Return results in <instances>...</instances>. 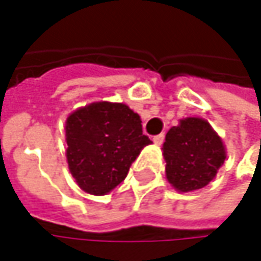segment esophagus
I'll return each instance as SVG.
<instances>
[{"mask_svg": "<svg viewBox=\"0 0 261 261\" xmlns=\"http://www.w3.org/2000/svg\"><path fill=\"white\" fill-rule=\"evenodd\" d=\"M152 142H154L155 145H162V143L165 142V134H159V136H154Z\"/></svg>", "mask_w": 261, "mask_h": 261, "instance_id": "obj_1", "label": "esophagus"}]
</instances>
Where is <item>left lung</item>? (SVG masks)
<instances>
[{"mask_svg": "<svg viewBox=\"0 0 261 261\" xmlns=\"http://www.w3.org/2000/svg\"><path fill=\"white\" fill-rule=\"evenodd\" d=\"M165 172L178 192H193L212 181L227 159L221 136L202 118H184L166 133Z\"/></svg>", "mask_w": 261, "mask_h": 261, "instance_id": "left-lung-1", "label": "left lung"}]
</instances>
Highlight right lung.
<instances>
[{
	"instance_id": "obj_1",
	"label": "right lung",
	"mask_w": 261,
	"mask_h": 261,
	"mask_svg": "<svg viewBox=\"0 0 261 261\" xmlns=\"http://www.w3.org/2000/svg\"><path fill=\"white\" fill-rule=\"evenodd\" d=\"M66 160L79 187L106 195L125 180L131 163L151 143L142 121L127 104L98 101L66 119Z\"/></svg>"
}]
</instances>
